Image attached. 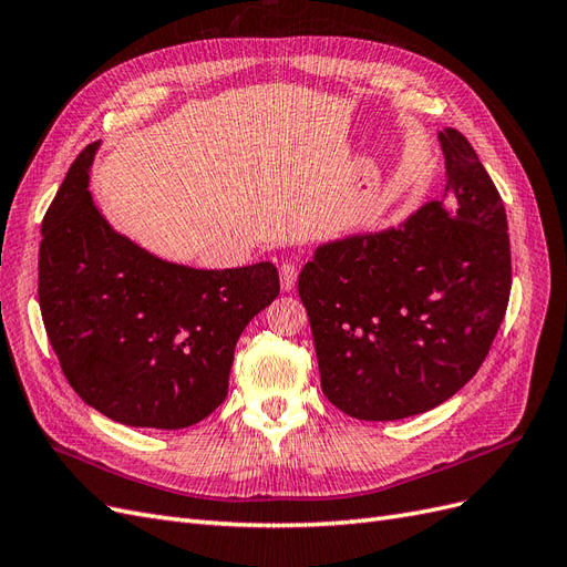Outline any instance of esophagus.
<instances>
[{
    "label": "esophagus",
    "mask_w": 567,
    "mask_h": 567,
    "mask_svg": "<svg viewBox=\"0 0 567 567\" xmlns=\"http://www.w3.org/2000/svg\"><path fill=\"white\" fill-rule=\"evenodd\" d=\"M279 279H281V288L284 290H293L296 281H298V267L290 265V262H284L279 267Z\"/></svg>",
    "instance_id": "esophagus-1"
}]
</instances>
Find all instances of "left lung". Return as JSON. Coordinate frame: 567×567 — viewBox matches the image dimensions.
Wrapping results in <instances>:
<instances>
[{
  "label": "left lung",
  "mask_w": 567,
  "mask_h": 567,
  "mask_svg": "<svg viewBox=\"0 0 567 567\" xmlns=\"http://www.w3.org/2000/svg\"><path fill=\"white\" fill-rule=\"evenodd\" d=\"M444 196L400 227L315 250L298 279L321 390L362 421H398L447 402L492 348L511 293L499 192L461 132L437 134Z\"/></svg>",
  "instance_id": "left-lung-1"
}]
</instances>
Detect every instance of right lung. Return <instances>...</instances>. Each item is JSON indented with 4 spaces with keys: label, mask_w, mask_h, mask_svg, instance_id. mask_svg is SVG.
<instances>
[{
    "label": "right lung",
    "mask_w": 567,
    "mask_h": 567,
    "mask_svg": "<svg viewBox=\"0 0 567 567\" xmlns=\"http://www.w3.org/2000/svg\"><path fill=\"white\" fill-rule=\"evenodd\" d=\"M84 148L42 219L40 310L68 383L101 414L179 431L225 402L234 348L279 296L271 262L194 269L117 234L90 194Z\"/></svg>",
    "instance_id": "right-lung-1"
}]
</instances>
